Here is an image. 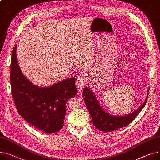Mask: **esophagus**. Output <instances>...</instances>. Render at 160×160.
<instances>
[{"instance_id": "obj_1", "label": "esophagus", "mask_w": 160, "mask_h": 160, "mask_svg": "<svg viewBox=\"0 0 160 160\" xmlns=\"http://www.w3.org/2000/svg\"><path fill=\"white\" fill-rule=\"evenodd\" d=\"M76 87L79 90H81L82 88H83L86 84V79L85 77L83 75H80L76 78Z\"/></svg>"}]
</instances>
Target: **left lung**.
<instances>
[{"label": "left lung", "mask_w": 160, "mask_h": 160, "mask_svg": "<svg viewBox=\"0 0 160 160\" xmlns=\"http://www.w3.org/2000/svg\"><path fill=\"white\" fill-rule=\"evenodd\" d=\"M148 94L149 92H147L143 104L135 111L126 115L116 116L109 114L105 111L97 99L93 92L88 87H85L82 92L84 103L91 115L94 126L98 129L104 132L113 131L129 125L143 108Z\"/></svg>", "instance_id": "8db88e82"}]
</instances>
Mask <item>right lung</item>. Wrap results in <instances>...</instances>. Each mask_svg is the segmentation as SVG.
I'll use <instances>...</instances> for the list:
<instances>
[{
    "mask_svg": "<svg viewBox=\"0 0 160 160\" xmlns=\"http://www.w3.org/2000/svg\"><path fill=\"white\" fill-rule=\"evenodd\" d=\"M75 82V78H70L47 87L34 84L22 73L17 45L14 47L11 59V94L18 113L32 126L47 134L62 129L66 104L78 93Z\"/></svg>",
    "mask_w": 160,
    "mask_h": 160,
    "instance_id": "right-lung-1",
    "label": "right lung"
}]
</instances>
